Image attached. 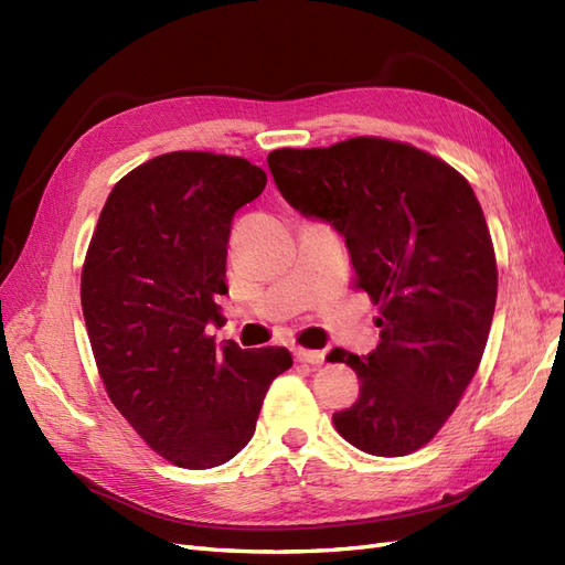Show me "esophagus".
I'll return each instance as SVG.
<instances>
[{
  "label": "esophagus",
  "mask_w": 565,
  "mask_h": 565,
  "mask_svg": "<svg viewBox=\"0 0 565 565\" xmlns=\"http://www.w3.org/2000/svg\"><path fill=\"white\" fill-rule=\"evenodd\" d=\"M295 358L299 363H309V365H320L324 361L322 351H311V349H295Z\"/></svg>",
  "instance_id": "esophagus-1"
}]
</instances>
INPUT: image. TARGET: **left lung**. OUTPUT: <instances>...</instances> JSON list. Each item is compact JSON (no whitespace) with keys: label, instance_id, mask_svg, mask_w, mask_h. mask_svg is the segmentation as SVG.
I'll return each mask as SVG.
<instances>
[{"label":"left lung","instance_id":"left-lung-1","mask_svg":"<svg viewBox=\"0 0 565 565\" xmlns=\"http://www.w3.org/2000/svg\"><path fill=\"white\" fill-rule=\"evenodd\" d=\"M268 169L292 207L344 237L355 287L380 306V347L334 349L361 382L332 415L358 450L403 457L452 415L481 363L498 266L467 179L415 146L358 136L330 148H280Z\"/></svg>","mask_w":565,"mask_h":565}]
</instances>
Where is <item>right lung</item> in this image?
Wrapping results in <instances>:
<instances>
[{
	"label": "right lung",
	"instance_id": "1",
	"mask_svg": "<svg viewBox=\"0 0 565 565\" xmlns=\"http://www.w3.org/2000/svg\"><path fill=\"white\" fill-rule=\"evenodd\" d=\"M266 172L243 158L179 150L119 179L82 268V313L113 405L183 469H212L254 436L287 349L216 347L235 212Z\"/></svg>",
	"mask_w": 565,
	"mask_h": 565
}]
</instances>
